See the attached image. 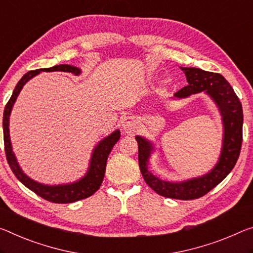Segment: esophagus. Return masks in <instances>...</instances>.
Listing matches in <instances>:
<instances>
[{
    "label": "esophagus",
    "instance_id": "1",
    "mask_svg": "<svg viewBox=\"0 0 253 253\" xmlns=\"http://www.w3.org/2000/svg\"><path fill=\"white\" fill-rule=\"evenodd\" d=\"M123 129L126 131V133H133L136 129H137L138 123L136 118L134 117H126L123 120Z\"/></svg>",
    "mask_w": 253,
    "mask_h": 253
}]
</instances>
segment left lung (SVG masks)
Returning a JSON list of instances; mask_svg holds the SVG:
<instances>
[{"label": "left lung", "instance_id": "obj_1", "mask_svg": "<svg viewBox=\"0 0 253 253\" xmlns=\"http://www.w3.org/2000/svg\"><path fill=\"white\" fill-rule=\"evenodd\" d=\"M187 78L188 85L175 92L172 99L179 100L204 92L213 100L222 116L223 142L217 163L200 177L183 181H168L148 170L154 144L143 136H135L138 144V163L145 182L156 194L167 198L189 200L203 197L225 179L238 161L242 144V105L233 87L224 76L197 67H180Z\"/></svg>", "mask_w": 253, "mask_h": 253}]
</instances>
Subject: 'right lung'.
<instances>
[{"instance_id":"right-lung-1","label":"right lung","mask_w":253,"mask_h":253,"mask_svg":"<svg viewBox=\"0 0 253 253\" xmlns=\"http://www.w3.org/2000/svg\"><path fill=\"white\" fill-rule=\"evenodd\" d=\"M40 72H67V73H72L74 75L81 74V70L79 67L73 65H67V64H61V65H56L49 69H39L36 71H30L22 76L21 80L15 85L13 93H12L9 102L6 103L5 108H4L3 114V135H4V147H5V154L7 163L11 168L12 172H13L15 177L20 182L25 184V186L37 194L40 197L48 200L51 203L57 204H69L73 202H78L84 198L90 197L97 191L100 186H101L103 177H105L106 172V164L108 156H109L112 147L116 143L118 142L120 137L119 129H116L112 131L110 135L106 136L105 138L101 139L95 147L93 148L91 154V159L89 162V168H87L86 173L83 175L81 179L78 181L71 182V183H63V184H43L38 181H35L34 179L25 173L20 168L18 160L15 158L12 150V144L10 139V129H9V123H10V115L12 111V108L17 100L20 91L25 84L38 75Z\"/></svg>"}]
</instances>
